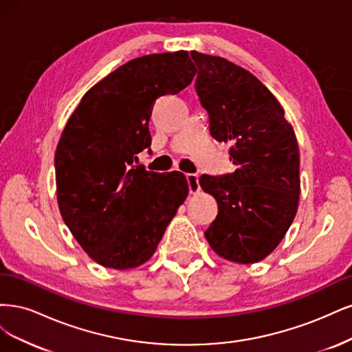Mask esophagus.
Instances as JSON below:
<instances>
[{
    "label": "esophagus",
    "instance_id": "1",
    "mask_svg": "<svg viewBox=\"0 0 352 352\" xmlns=\"http://www.w3.org/2000/svg\"><path fill=\"white\" fill-rule=\"evenodd\" d=\"M187 181H188V188H190L191 195H196V192L200 191L199 175L197 174H187Z\"/></svg>",
    "mask_w": 352,
    "mask_h": 352
}]
</instances>
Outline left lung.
I'll use <instances>...</instances> for the list:
<instances>
[{
    "label": "left lung",
    "instance_id": "1",
    "mask_svg": "<svg viewBox=\"0 0 352 352\" xmlns=\"http://www.w3.org/2000/svg\"><path fill=\"white\" fill-rule=\"evenodd\" d=\"M196 92L209 114L210 134L231 143L236 166L221 177L201 175L200 187L218 201L205 232L212 250L250 265L275 250L296 218L300 151L279 100L256 76L222 58L191 51Z\"/></svg>",
    "mask_w": 352,
    "mask_h": 352
}]
</instances>
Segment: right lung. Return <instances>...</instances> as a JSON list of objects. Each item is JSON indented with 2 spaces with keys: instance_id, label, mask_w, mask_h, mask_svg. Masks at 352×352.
<instances>
[{
  "instance_id": "obj_1",
  "label": "right lung",
  "mask_w": 352,
  "mask_h": 352,
  "mask_svg": "<svg viewBox=\"0 0 352 352\" xmlns=\"http://www.w3.org/2000/svg\"><path fill=\"white\" fill-rule=\"evenodd\" d=\"M195 74L187 51L134 58L90 87L65 124L55 151L56 200L70 232L100 266L146 263L188 196L183 173L135 164L151 147L155 100L178 94Z\"/></svg>"
}]
</instances>
